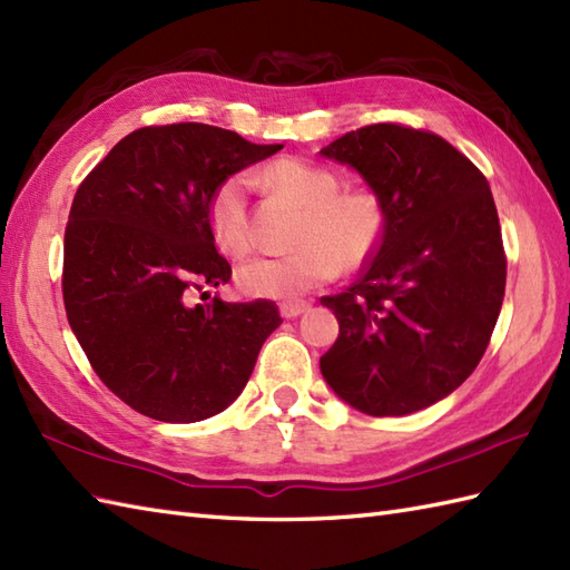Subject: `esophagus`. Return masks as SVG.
<instances>
[{
	"instance_id": "obj_1",
	"label": "esophagus",
	"mask_w": 570,
	"mask_h": 570,
	"mask_svg": "<svg viewBox=\"0 0 570 570\" xmlns=\"http://www.w3.org/2000/svg\"><path fill=\"white\" fill-rule=\"evenodd\" d=\"M308 308H311L308 301H284L282 306H279V311H282V315L286 317V321H291V317H296L301 313H306Z\"/></svg>"
}]
</instances>
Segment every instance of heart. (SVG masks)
I'll use <instances>...</instances> for the list:
<instances>
[{
  "instance_id": "b5f03b06",
  "label": "heart",
  "mask_w": 570,
  "mask_h": 570,
  "mask_svg": "<svg viewBox=\"0 0 570 570\" xmlns=\"http://www.w3.org/2000/svg\"><path fill=\"white\" fill-rule=\"evenodd\" d=\"M269 187L303 208L294 253L259 257L237 269L249 296L294 298L330 284L340 269L356 272L372 262L386 233V206L372 187L342 189L335 169L284 157L264 171ZM208 225L225 255L240 259L253 249L247 179L225 177L210 194Z\"/></svg>"
}]
</instances>
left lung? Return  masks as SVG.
I'll return each instance as SVG.
<instances>
[{
  "label": "left lung",
  "mask_w": 570,
  "mask_h": 570,
  "mask_svg": "<svg viewBox=\"0 0 570 570\" xmlns=\"http://www.w3.org/2000/svg\"><path fill=\"white\" fill-rule=\"evenodd\" d=\"M321 155L352 165L386 206V233L345 294L323 296L340 335L321 372L366 415H407L464 383L491 342L508 257L483 171L403 124L350 130Z\"/></svg>",
  "instance_id": "1"
}]
</instances>
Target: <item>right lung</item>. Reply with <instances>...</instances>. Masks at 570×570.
Here are the masks:
<instances>
[{
  "label": "right lung",
  "mask_w": 570,
  "mask_h": 570,
  "mask_svg": "<svg viewBox=\"0 0 570 570\" xmlns=\"http://www.w3.org/2000/svg\"><path fill=\"white\" fill-rule=\"evenodd\" d=\"M282 148L206 124L145 126L79 184L65 228V313L104 386L140 415L220 413L282 325L267 298L194 303L233 276L208 225L210 194Z\"/></svg>",
  "instance_id": "1"
}]
</instances>
